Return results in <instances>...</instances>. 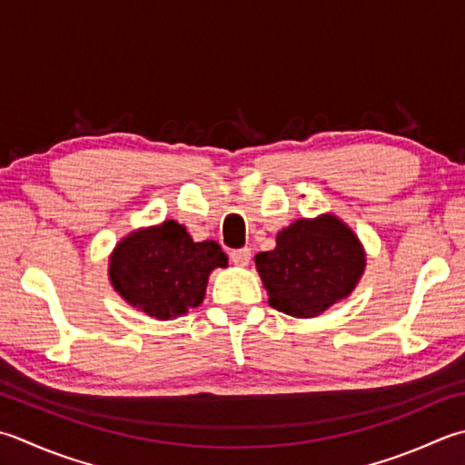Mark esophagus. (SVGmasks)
Segmentation results:
<instances>
[{"label": "esophagus", "instance_id": "34e87169", "mask_svg": "<svg viewBox=\"0 0 465 465\" xmlns=\"http://www.w3.org/2000/svg\"><path fill=\"white\" fill-rule=\"evenodd\" d=\"M250 258H252L250 248H240V250L230 252V260L235 263V266H248Z\"/></svg>", "mask_w": 465, "mask_h": 465}]
</instances>
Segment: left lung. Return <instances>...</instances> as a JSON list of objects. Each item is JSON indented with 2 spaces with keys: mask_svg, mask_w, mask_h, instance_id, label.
Returning a JSON list of instances; mask_svg holds the SVG:
<instances>
[{
  "mask_svg": "<svg viewBox=\"0 0 465 465\" xmlns=\"http://www.w3.org/2000/svg\"><path fill=\"white\" fill-rule=\"evenodd\" d=\"M256 268L276 311L312 318L341 302L365 272V250L351 227L332 213L296 220L260 252Z\"/></svg>",
  "mask_w": 465,
  "mask_h": 465,
  "instance_id": "obj_1",
  "label": "left lung"
}]
</instances>
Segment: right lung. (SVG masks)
<instances>
[{"instance_id":"obj_1","label":"right lung","mask_w":465,"mask_h":465,"mask_svg":"<svg viewBox=\"0 0 465 465\" xmlns=\"http://www.w3.org/2000/svg\"><path fill=\"white\" fill-rule=\"evenodd\" d=\"M225 266L220 243L193 242L185 225L167 220L118 242L108 276L131 306L171 321L202 304L209 274Z\"/></svg>"}]
</instances>
